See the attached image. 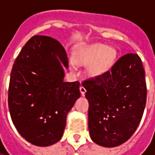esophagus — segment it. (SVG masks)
<instances>
[{
    "mask_svg": "<svg viewBox=\"0 0 155 155\" xmlns=\"http://www.w3.org/2000/svg\"><path fill=\"white\" fill-rule=\"evenodd\" d=\"M80 91H81V94H82V95H84L85 92H86V90H85V88H84V86H81V87H80Z\"/></svg>",
    "mask_w": 155,
    "mask_h": 155,
    "instance_id": "obj_1",
    "label": "esophagus"
}]
</instances>
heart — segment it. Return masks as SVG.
<instances>
[{
    "mask_svg": "<svg viewBox=\"0 0 155 155\" xmlns=\"http://www.w3.org/2000/svg\"><path fill=\"white\" fill-rule=\"evenodd\" d=\"M115 51L102 44L82 45L74 52V61L78 64H89L87 72L92 77L104 74L113 65Z\"/></svg>",
    "mask_w": 155,
    "mask_h": 155,
    "instance_id": "heart-1",
    "label": "heart"
}]
</instances>
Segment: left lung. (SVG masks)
<instances>
[{"label":"left lung","instance_id":"obj_1","mask_svg":"<svg viewBox=\"0 0 155 155\" xmlns=\"http://www.w3.org/2000/svg\"><path fill=\"white\" fill-rule=\"evenodd\" d=\"M144 76L140 56L129 53L110 71L83 81L89 101V131L94 143L116 147L133 135L146 104Z\"/></svg>","mask_w":155,"mask_h":155}]
</instances>
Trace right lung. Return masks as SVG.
<instances>
[{
  "mask_svg": "<svg viewBox=\"0 0 155 155\" xmlns=\"http://www.w3.org/2000/svg\"><path fill=\"white\" fill-rule=\"evenodd\" d=\"M67 54L55 39L34 35L23 46L11 73L8 106L25 140L49 146L64 133L66 117L81 96L80 82H64Z\"/></svg>",
  "mask_w": 155,
  "mask_h": 155,
  "instance_id": "add662e5",
  "label": "right lung"
}]
</instances>
